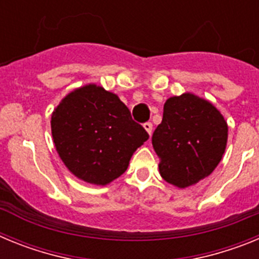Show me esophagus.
Segmentation results:
<instances>
[{
    "label": "esophagus",
    "instance_id": "obj_1",
    "mask_svg": "<svg viewBox=\"0 0 259 259\" xmlns=\"http://www.w3.org/2000/svg\"><path fill=\"white\" fill-rule=\"evenodd\" d=\"M144 128H145L146 132H148V134L152 135V131H153V124H152V123H150V122L144 123Z\"/></svg>",
    "mask_w": 259,
    "mask_h": 259
}]
</instances>
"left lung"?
<instances>
[{"mask_svg":"<svg viewBox=\"0 0 259 259\" xmlns=\"http://www.w3.org/2000/svg\"><path fill=\"white\" fill-rule=\"evenodd\" d=\"M227 132V123L210 102L191 93L168 98L152 136L162 178L187 188L209 176L221 162Z\"/></svg>","mask_w":259,"mask_h":259,"instance_id":"8db88e82","label":"left lung"}]
</instances>
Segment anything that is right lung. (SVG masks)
Listing matches in <instances>:
<instances>
[{"label": "right lung", "mask_w": 259, "mask_h": 259, "mask_svg": "<svg viewBox=\"0 0 259 259\" xmlns=\"http://www.w3.org/2000/svg\"><path fill=\"white\" fill-rule=\"evenodd\" d=\"M52 135L68 170L97 185L122 175L135 150L149 139L118 96L95 84L62 100L52 115Z\"/></svg>", "instance_id": "obj_1"}]
</instances>
